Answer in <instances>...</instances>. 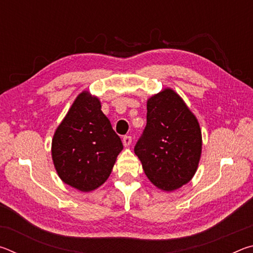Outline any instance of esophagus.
<instances>
[{
    "label": "esophagus",
    "mask_w": 253,
    "mask_h": 253,
    "mask_svg": "<svg viewBox=\"0 0 253 253\" xmlns=\"http://www.w3.org/2000/svg\"><path fill=\"white\" fill-rule=\"evenodd\" d=\"M123 143L125 146H129V145L131 144V136L129 135H126L123 137Z\"/></svg>",
    "instance_id": "esophagus-1"
}]
</instances>
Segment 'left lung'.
Wrapping results in <instances>:
<instances>
[{
  "mask_svg": "<svg viewBox=\"0 0 253 253\" xmlns=\"http://www.w3.org/2000/svg\"><path fill=\"white\" fill-rule=\"evenodd\" d=\"M146 119L135 154L154 185L164 191L176 190L190 181L198 169L202 151L199 123L170 89L149 98Z\"/></svg>",
  "mask_w": 253,
  "mask_h": 253,
  "instance_id": "obj_1",
  "label": "left lung"
}]
</instances>
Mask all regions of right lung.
Segmentation results:
<instances>
[{
  "instance_id": "add662e5",
  "label": "right lung",
  "mask_w": 253,
  "mask_h": 253,
  "mask_svg": "<svg viewBox=\"0 0 253 253\" xmlns=\"http://www.w3.org/2000/svg\"><path fill=\"white\" fill-rule=\"evenodd\" d=\"M123 143L98 98L80 93L55 130L52 160L60 178L89 192L109 177Z\"/></svg>"
}]
</instances>
